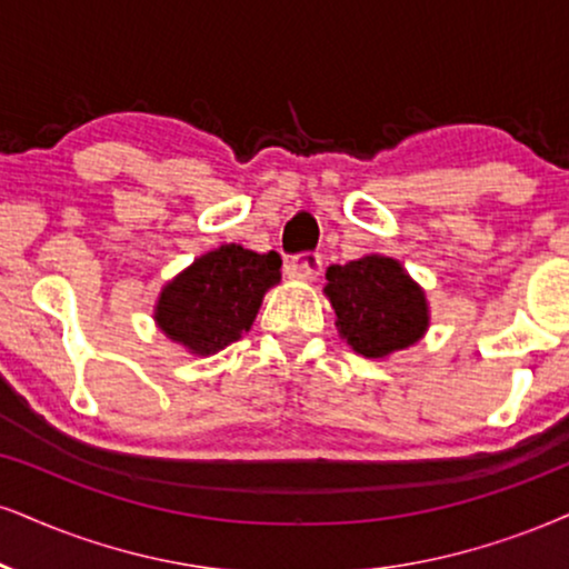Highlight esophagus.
Instances as JSON below:
<instances>
[{
    "label": "esophagus",
    "mask_w": 569,
    "mask_h": 569,
    "mask_svg": "<svg viewBox=\"0 0 569 569\" xmlns=\"http://www.w3.org/2000/svg\"><path fill=\"white\" fill-rule=\"evenodd\" d=\"M321 266H325V258L317 250H308L300 252V256H292L287 261V271L298 279H317L321 273Z\"/></svg>",
    "instance_id": "34e87169"
}]
</instances>
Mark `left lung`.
Masks as SVG:
<instances>
[{
	"mask_svg": "<svg viewBox=\"0 0 569 569\" xmlns=\"http://www.w3.org/2000/svg\"><path fill=\"white\" fill-rule=\"evenodd\" d=\"M325 292L338 313L340 335L367 359L409 348L427 329L425 292L392 258L363 256L329 266Z\"/></svg>",
	"mask_w": 569,
	"mask_h": 569,
	"instance_id": "obj_1",
	"label": "left lung"
}]
</instances>
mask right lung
Returning a JSON list of instances; mask_svg holds the SVG:
<instances>
[{
	"label": "right lung",
	"instance_id": "obj_1",
	"mask_svg": "<svg viewBox=\"0 0 569 569\" xmlns=\"http://www.w3.org/2000/svg\"><path fill=\"white\" fill-rule=\"evenodd\" d=\"M282 258L240 244L206 252L160 292L156 319L171 340L210 356L248 332L263 292L279 282Z\"/></svg>",
	"mask_w": 569,
	"mask_h": 569
}]
</instances>
